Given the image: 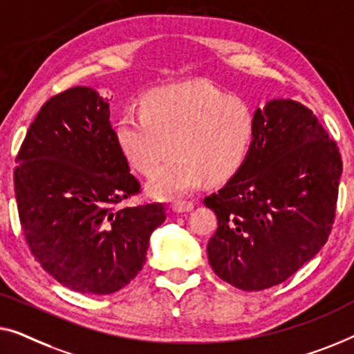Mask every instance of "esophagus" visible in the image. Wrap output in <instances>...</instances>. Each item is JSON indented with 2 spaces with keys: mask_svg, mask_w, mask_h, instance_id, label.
<instances>
[{
  "mask_svg": "<svg viewBox=\"0 0 354 354\" xmlns=\"http://www.w3.org/2000/svg\"><path fill=\"white\" fill-rule=\"evenodd\" d=\"M194 208V203L192 202H178L173 205V210L176 213H186V212H191Z\"/></svg>",
  "mask_w": 354,
  "mask_h": 354,
  "instance_id": "obj_1",
  "label": "esophagus"
}]
</instances>
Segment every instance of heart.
Instances as JSON below:
<instances>
[{"instance_id": "obj_1", "label": "heart", "mask_w": 354, "mask_h": 354, "mask_svg": "<svg viewBox=\"0 0 354 354\" xmlns=\"http://www.w3.org/2000/svg\"><path fill=\"white\" fill-rule=\"evenodd\" d=\"M115 139L127 160L151 173L152 196L173 201L191 194L203 179L220 183L236 175L255 139V115L239 97L210 83L157 88L142 99V112H123Z\"/></svg>"}]
</instances>
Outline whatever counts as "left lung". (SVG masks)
<instances>
[{"label":"left lung","mask_w":354,"mask_h":354,"mask_svg":"<svg viewBox=\"0 0 354 354\" xmlns=\"http://www.w3.org/2000/svg\"><path fill=\"white\" fill-rule=\"evenodd\" d=\"M342 157L310 109L272 99L236 175L203 198L218 227L207 245L218 277L247 292L277 286L310 261L335 221Z\"/></svg>","instance_id":"8db88e82"}]
</instances>
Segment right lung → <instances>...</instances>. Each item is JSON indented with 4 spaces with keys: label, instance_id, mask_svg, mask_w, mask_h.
<instances>
[{
    "label": "right lung",
    "instance_id": "1",
    "mask_svg": "<svg viewBox=\"0 0 354 354\" xmlns=\"http://www.w3.org/2000/svg\"><path fill=\"white\" fill-rule=\"evenodd\" d=\"M109 102L77 86L48 99L14 168L19 220L30 252L62 286L107 295L142 270L163 203L125 207L141 192L111 125Z\"/></svg>",
    "mask_w": 354,
    "mask_h": 354
}]
</instances>
